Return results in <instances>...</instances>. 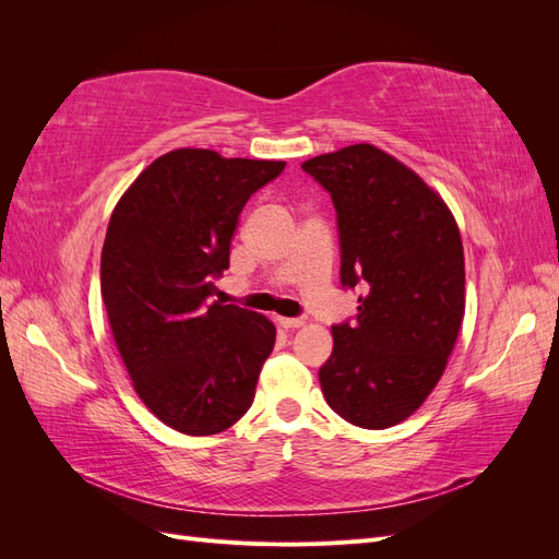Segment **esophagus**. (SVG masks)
<instances>
[{
	"label": "esophagus",
	"mask_w": 559,
	"mask_h": 559,
	"mask_svg": "<svg viewBox=\"0 0 559 559\" xmlns=\"http://www.w3.org/2000/svg\"><path fill=\"white\" fill-rule=\"evenodd\" d=\"M277 324L284 329H298L306 324V321H302L300 317H277Z\"/></svg>",
	"instance_id": "obj_1"
}]
</instances>
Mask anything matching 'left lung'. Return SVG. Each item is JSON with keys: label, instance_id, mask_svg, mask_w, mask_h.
<instances>
[{"label": "left lung", "instance_id": "left-lung-1", "mask_svg": "<svg viewBox=\"0 0 559 559\" xmlns=\"http://www.w3.org/2000/svg\"><path fill=\"white\" fill-rule=\"evenodd\" d=\"M300 167L333 200L343 289L361 292L357 317L331 326L321 392L349 425L394 427L431 394L460 335V228L425 181L373 144Z\"/></svg>", "mask_w": 559, "mask_h": 559}]
</instances>
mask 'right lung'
Masks as SVG:
<instances>
[{"label":"right lung","mask_w":559,"mask_h":559,"mask_svg":"<svg viewBox=\"0 0 559 559\" xmlns=\"http://www.w3.org/2000/svg\"><path fill=\"white\" fill-rule=\"evenodd\" d=\"M284 165L177 148L151 163L111 214L99 284L114 341L134 392L181 433L233 427L275 347L273 321L210 296L242 207Z\"/></svg>","instance_id":"obj_1"}]
</instances>
